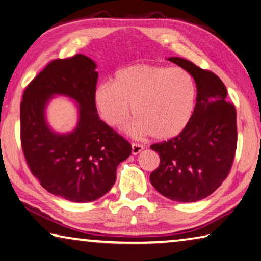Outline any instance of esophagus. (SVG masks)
<instances>
[{"label": "esophagus", "instance_id": "1", "mask_svg": "<svg viewBox=\"0 0 261 261\" xmlns=\"http://www.w3.org/2000/svg\"><path fill=\"white\" fill-rule=\"evenodd\" d=\"M143 150V145L139 143H132V153L133 154H139Z\"/></svg>", "mask_w": 261, "mask_h": 261}]
</instances>
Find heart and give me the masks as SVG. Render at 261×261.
I'll list each match as a JSON object with an SVG mask.
<instances>
[{
    "instance_id": "obj_1",
    "label": "heart",
    "mask_w": 261,
    "mask_h": 261,
    "mask_svg": "<svg viewBox=\"0 0 261 261\" xmlns=\"http://www.w3.org/2000/svg\"><path fill=\"white\" fill-rule=\"evenodd\" d=\"M197 86L194 76L181 67L134 64L119 70L113 84L96 87L94 100L110 126L128 118L130 104L136 116L126 130L132 135L152 134L157 140L175 138L194 114Z\"/></svg>"
}]
</instances>
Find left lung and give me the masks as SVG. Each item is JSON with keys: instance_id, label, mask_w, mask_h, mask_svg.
<instances>
[{"instance_id": "1", "label": "left lung", "mask_w": 261, "mask_h": 261, "mask_svg": "<svg viewBox=\"0 0 261 261\" xmlns=\"http://www.w3.org/2000/svg\"><path fill=\"white\" fill-rule=\"evenodd\" d=\"M168 61L194 76L197 98L188 126L175 138L151 148L161 157L150 181L159 194L175 202H197L225 181L237 145L236 110L227 102L220 77L180 57Z\"/></svg>"}]
</instances>
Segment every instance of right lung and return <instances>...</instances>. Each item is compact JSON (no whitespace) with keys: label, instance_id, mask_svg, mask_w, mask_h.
Here are the masks:
<instances>
[{"label":"right lung","instance_id":"1","mask_svg":"<svg viewBox=\"0 0 261 261\" xmlns=\"http://www.w3.org/2000/svg\"><path fill=\"white\" fill-rule=\"evenodd\" d=\"M85 55L50 62L26 87L20 104L21 148L30 170L50 194L75 203L102 197L116 182L130 143L99 119L94 100L98 73ZM55 94L75 100L80 119L73 132L59 135L45 120Z\"/></svg>","mask_w":261,"mask_h":261}]
</instances>
